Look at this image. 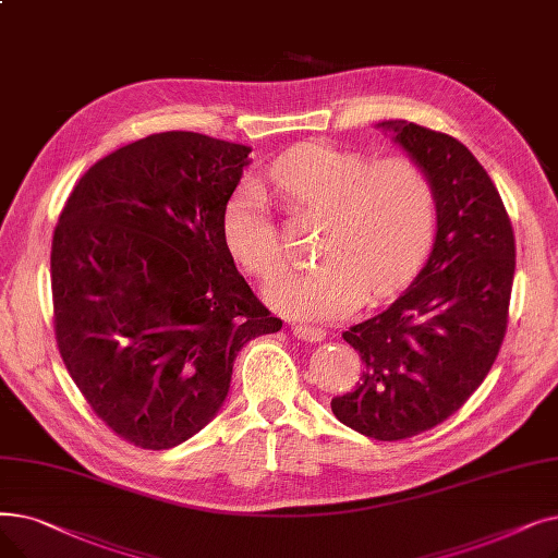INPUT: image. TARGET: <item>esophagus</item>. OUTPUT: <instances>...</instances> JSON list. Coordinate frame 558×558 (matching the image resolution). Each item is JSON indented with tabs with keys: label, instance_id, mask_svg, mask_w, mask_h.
Returning a JSON list of instances; mask_svg holds the SVG:
<instances>
[{
	"label": "esophagus",
	"instance_id": "1",
	"mask_svg": "<svg viewBox=\"0 0 558 558\" xmlns=\"http://www.w3.org/2000/svg\"><path fill=\"white\" fill-rule=\"evenodd\" d=\"M292 330H294V335H296L299 339H303V342H310V344H317V342H324V339H326V330L314 328V326L294 324Z\"/></svg>",
	"mask_w": 558,
	"mask_h": 558
}]
</instances>
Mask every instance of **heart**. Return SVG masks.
<instances>
[{
    "instance_id": "1",
    "label": "heart",
    "mask_w": 558,
    "mask_h": 558,
    "mask_svg": "<svg viewBox=\"0 0 558 558\" xmlns=\"http://www.w3.org/2000/svg\"><path fill=\"white\" fill-rule=\"evenodd\" d=\"M274 182L301 209L326 211L319 264L278 269L264 296L287 317L328 322L362 301L385 296L405 278L433 228V186L408 157L372 161L330 143H305L271 166ZM223 234L234 257L255 276L280 259L269 196L248 178L223 211Z\"/></svg>"
}]
</instances>
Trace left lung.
<instances>
[{"instance_id": "left-lung-1", "label": "left lung", "mask_w": 558, "mask_h": 558, "mask_svg": "<svg viewBox=\"0 0 558 558\" xmlns=\"http://www.w3.org/2000/svg\"><path fill=\"white\" fill-rule=\"evenodd\" d=\"M378 128L428 175L438 230L405 292L342 332L365 372L330 408L349 428L395 442L442 424L488 376L508 324L515 239L499 191L463 143L408 120Z\"/></svg>"}]
</instances>
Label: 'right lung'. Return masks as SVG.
<instances>
[{
    "label": "right lung",
    "instance_id": "obj_1",
    "mask_svg": "<svg viewBox=\"0 0 558 558\" xmlns=\"http://www.w3.org/2000/svg\"><path fill=\"white\" fill-rule=\"evenodd\" d=\"M248 153L196 132L145 136L93 163L59 216V353L93 413L141 449H171L207 426L236 353L282 328L223 234Z\"/></svg>",
    "mask_w": 558,
    "mask_h": 558
}]
</instances>
